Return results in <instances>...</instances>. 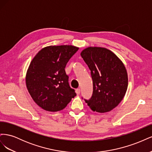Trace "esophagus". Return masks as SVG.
<instances>
[{
  "mask_svg": "<svg viewBox=\"0 0 152 152\" xmlns=\"http://www.w3.org/2000/svg\"><path fill=\"white\" fill-rule=\"evenodd\" d=\"M75 92H76V93H77V95H79L80 93V89H77Z\"/></svg>",
  "mask_w": 152,
  "mask_h": 152,
  "instance_id": "obj_1",
  "label": "esophagus"
}]
</instances>
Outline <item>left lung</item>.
Listing matches in <instances>:
<instances>
[{"instance_id": "left-lung-1", "label": "left lung", "mask_w": 152, "mask_h": 152, "mask_svg": "<svg viewBox=\"0 0 152 152\" xmlns=\"http://www.w3.org/2000/svg\"><path fill=\"white\" fill-rule=\"evenodd\" d=\"M91 70L93 93L85 99L93 112L106 113L117 107L125 96L128 76L122 61L111 50L104 48L88 47L80 53Z\"/></svg>"}]
</instances>
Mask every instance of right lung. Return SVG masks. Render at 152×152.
Returning <instances> with one entry per match:
<instances>
[{
  "label": "right lung",
  "mask_w": 152,
  "mask_h": 152,
  "mask_svg": "<svg viewBox=\"0 0 152 152\" xmlns=\"http://www.w3.org/2000/svg\"><path fill=\"white\" fill-rule=\"evenodd\" d=\"M79 49L74 45H50L42 48L30 62L25 81L31 97L48 112L65 108L76 96L68 84L66 63Z\"/></svg>",
  "instance_id": "1"
}]
</instances>
